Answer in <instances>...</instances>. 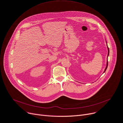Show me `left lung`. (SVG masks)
Returning a JSON list of instances; mask_svg holds the SVG:
<instances>
[{"label":"left lung","instance_id":"8db88e82","mask_svg":"<svg viewBox=\"0 0 123 123\" xmlns=\"http://www.w3.org/2000/svg\"><path fill=\"white\" fill-rule=\"evenodd\" d=\"M107 47H108V46H107ZM108 55H109V49L108 47ZM108 61H107V66H106V68H105V70H104V72H105V71H106V69H107V67H108Z\"/></svg>","mask_w":123,"mask_h":123}]
</instances>
